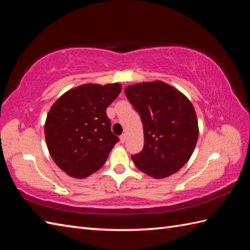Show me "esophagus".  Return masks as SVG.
Segmentation results:
<instances>
[{"label": "esophagus", "instance_id": "34e87169", "mask_svg": "<svg viewBox=\"0 0 250 250\" xmlns=\"http://www.w3.org/2000/svg\"><path fill=\"white\" fill-rule=\"evenodd\" d=\"M125 140H126V135L125 134H121L120 135V142L122 143V144H124V143L125 142Z\"/></svg>", "mask_w": 250, "mask_h": 250}]
</instances>
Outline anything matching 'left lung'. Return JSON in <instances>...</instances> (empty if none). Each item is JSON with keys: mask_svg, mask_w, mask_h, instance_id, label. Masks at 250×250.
I'll list each match as a JSON object with an SVG mask.
<instances>
[{"mask_svg": "<svg viewBox=\"0 0 250 250\" xmlns=\"http://www.w3.org/2000/svg\"><path fill=\"white\" fill-rule=\"evenodd\" d=\"M125 97L140 114L144 148L132 160L140 171L164 178L188 162L199 137L192 104L178 90L162 82L132 84Z\"/></svg>", "mask_w": 250, "mask_h": 250, "instance_id": "left-lung-1", "label": "left lung"}]
</instances>
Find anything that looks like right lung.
Masks as SVG:
<instances>
[{
  "mask_svg": "<svg viewBox=\"0 0 250 250\" xmlns=\"http://www.w3.org/2000/svg\"><path fill=\"white\" fill-rule=\"evenodd\" d=\"M120 91V83H87L65 92L51 106L45 124L47 147L70 176L84 178L97 172L119 142L106 108Z\"/></svg>",
  "mask_w": 250,
  "mask_h": 250,
  "instance_id": "add662e5",
  "label": "right lung"
}]
</instances>
